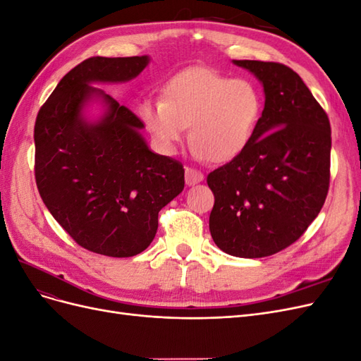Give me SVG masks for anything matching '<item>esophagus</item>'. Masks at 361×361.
I'll return each mask as SVG.
<instances>
[{
  "label": "esophagus",
  "mask_w": 361,
  "mask_h": 361,
  "mask_svg": "<svg viewBox=\"0 0 361 361\" xmlns=\"http://www.w3.org/2000/svg\"><path fill=\"white\" fill-rule=\"evenodd\" d=\"M203 180V173L195 170V169H191V167H187L185 169V182H187V185H195Z\"/></svg>",
  "instance_id": "obj_1"
}]
</instances>
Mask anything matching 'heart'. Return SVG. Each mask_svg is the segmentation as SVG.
Returning a JSON list of instances; mask_svg holds the SVG:
<instances>
[{
  "label": "heart",
  "mask_w": 361,
  "mask_h": 361,
  "mask_svg": "<svg viewBox=\"0 0 361 361\" xmlns=\"http://www.w3.org/2000/svg\"><path fill=\"white\" fill-rule=\"evenodd\" d=\"M262 113L257 87L207 68L173 76L164 97L140 104V116L159 147L173 152L190 125L194 154L211 162L236 158L250 143Z\"/></svg>",
  "instance_id": "b5f03b06"
}]
</instances>
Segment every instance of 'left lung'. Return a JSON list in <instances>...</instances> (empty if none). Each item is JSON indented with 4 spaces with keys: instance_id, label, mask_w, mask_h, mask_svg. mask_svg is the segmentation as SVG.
Masks as SVG:
<instances>
[{
    "instance_id": "left-lung-1",
    "label": "left lung",
    "mask_w": 361,
    "mask_h": 361,
    "mask_svg": "<svg viewBox=\"0 0 361 361\" xmlns=\"http://www.w3.org/2000/svg\"><path fill=\"white\" fill-rule=\"evenodd\" d=\"M264 85L265 106L247 147L207 174L209 231L236 257L285 250L321 212L330 187L331 128L300 75L281 63L233 60Z\"/></svg>"
}]
</instances>
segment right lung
<instances>
[{"mask_svg": "<svg viewBox=\"0 0 361 361\" xmlns=\"http://www.w3.org/2000/svg\"><path fill=\"white\" fill-rule=\"evenodd\" d=\"M147 64V56L87 59L63 76L36 118L40 197L73 241L97 255L145 251L157 235L159 211L185 185L182 164L149 149L140 134L143 122L90 85L129 81ZM93 99L106 113L89 123L82 111Z\"/></svg>", "mask_w": 361, "mask_h": 361, "instance_id": "add662e5", "label": "right lung"}]
</instances>
